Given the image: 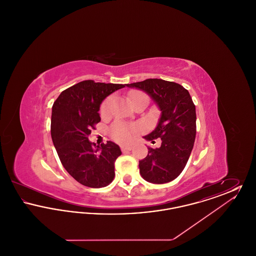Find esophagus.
Wrapping results in <instances>:
<instances>
[{
	"mask_svg": "<svg viewBox=\"0 0 256 256\" xmlns=\"http://www.w3.org/2000/svg\"><path fill=\"white\" fill-rule=\"evenodd\" d=\"M121 150H122V152L132 150V146H130V145H128V146H121Z\"/></svg>",
	"mask_w": 256,
	"mask_h": 256,
	"instance_id": "1",
	"label": "esophagus"
}]
</instances>
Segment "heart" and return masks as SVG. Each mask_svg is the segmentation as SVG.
Returning a JSON list of instances; mask_svg holds the SVG:
<instances>
[{
	"label": "heart",
	"mask_w": 256,
	"mask_h": 256,
	"mask_svg": "<svg viewBox=\"0 0 256 256\" xmlns=\"http://www.w3.org/2000/svg\"><path fill=\"white\" fill-rule=\"evenodd\" d=\"M148 98L146 95H144L141 92H132L130 93V98L132 100V104H135L139 100L142 98ZM113 98H106L100 106V113L102 115L108 114L112 106ZM141 130V126L139 124H130L122 121H117L114 122L110 128V135L111 137L121 143H128L130 142L134 139L135 134H137Z\"/></svg>",
	"instance_id": "obj_1"
}]
</instances>
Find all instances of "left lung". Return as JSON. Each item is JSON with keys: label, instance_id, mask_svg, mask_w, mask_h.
Returning <instances> with one entry per match:
<instances>
[{"label": "left lung", "instance_id": "left-lung-1", "mask_svg": "<svg viewBox=\"0 0 256 256\" xmlns=\"http://www.w3.org/2000/svg\"><path fill=\"white\" fill-rule=\"evenodd\" d=\"M126 86L146 92L161 111L154 130L144 136L154 144L159 138L161 146H148L146 158L139 161L140 174L148 182H170L180 174L194 146L196 108L192 98L180 84L160 78Z\"/></svg>", "mask_w": 256, "mask_h": 256}]
</instances>
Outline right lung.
<instances>
[{
    "label": "right lung",
    "mask_w": 256,
    "mask_h": 256,
    "mask_svg": "<svg viewBox=\"0 0 256 256\" xmlns=\"http://www.w3.org/2000/svg\"><path fill=\"white\" fill-rule=\"evenodd\" d=\"M124 86L84 80L62 91L54 102V146L65 170L87 187H106L115 176L114 163L122 154L120 146L111 141L97 146L88 136L100 121L98 110L102 100Z\"/></svg>",
    "instance_id": "obj_1"
}]
</instances>
